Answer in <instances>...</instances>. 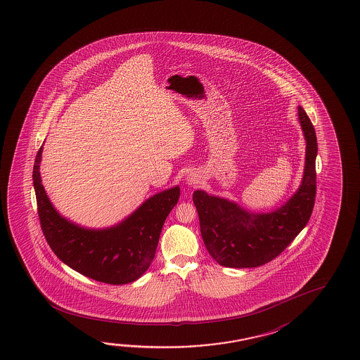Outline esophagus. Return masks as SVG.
I'll return each mask as SVG.
<instances>
[{"label":"esophagus","mask_w":360,"mask_h":360,"mask_svg":"<svg viewBox=\"0 0 360 360\" xmlns=\"http://www.w3.org/2000/svg\"><path fill=\"white\" fill-rule=\"evenodd\" d=\"M200 182V174H197L195 172H191L188 176L186 177V184H187L188 187H195V186H197V184H198Z\"/></svg>","instance_id":"esophagus-1"}]
</instances>
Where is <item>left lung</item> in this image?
Here are the masks:
<instances>
[{"label": "left lung", "instance_id": "left-lung-1", "mask_svg": "<svg viewBox=\"0 0 360 360\" xmlns=\"http://www.w3.org/2000/svg\"><path fill=\"white\" fill-rule=\"evenodd\" d=\"M297 112L307 141L304 176L300 187L283 206L271 212H250L236 202L195 191L200 235L219 265L232 269L265 265L281 254L309 222L316 195L318 142L305 110L299 106Z\"/></svg>", "mask_w": 360, "mask_h": 360}]
</instances>
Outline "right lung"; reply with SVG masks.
I'll return each mask as SVG.
<instances>
[{"mask_svg":"<svg viewBox=\"0 0 360 360\" xmlns=\"http://www.w3.org/2000/svg\"><path fill=\"white\" fill-rule=\"evenodd\" d=\"M44 147L39 149L32 179L44 236L65 265L95 281L133 283L153 261L162 227L177 205L179 187L148 198L122 222L108 229H86L61 216L49 200L40 176Z\"/></svg>","mask_w":360,"mask_h":360,"instance_id":"obj_1","label":"right lung"}]
</instances>
